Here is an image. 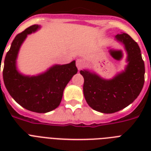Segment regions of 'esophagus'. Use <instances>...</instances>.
<instances>
[{"instance_id":"34e87169","label":"esophagus","mask_w":151,"mask_h":151,"mask_svg":"<svg viewBox=\"0 0 151 151\" xmlns=\"http://www.w3.org/2000/svg\"><path fill=\"white\" fill-rule=\"evenodd\" d=\"M76 65H77V67H78V70H81L83 66H85V62L84 60L81 59H77V62H76Z\"/></svg>"}]
</instances>
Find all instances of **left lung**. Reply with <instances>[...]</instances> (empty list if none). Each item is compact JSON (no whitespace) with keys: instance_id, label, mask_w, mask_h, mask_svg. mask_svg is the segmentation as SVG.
<instances>
[{"instance_id":"left-lung-1","label":"left lung","mask_w":151,"mask_h":151,"mask_svg":"<svg viewBox=\"0 0 151 151\" xmlns=\"http://www.w3.org/2000/svg\"><path fill=\"white\" fill-rule=\"evenodd\" d=\"M115 39L127 52L128 64L124 71L110 80L88 70L80 71L84 78L85 100L93 110L104 114H113L128 106L138 97L144 85L145 66L138 44L124 33L116 35Z\"/></svg>"}]
</instances>
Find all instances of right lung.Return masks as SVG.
Segmentation results:
<instances>
[{"label": "right lung", "instance_id": "add662e5", "mask_svg": "<svg viewBox=\"0 0 151 151\" xmlns=\"http://www.w3.org/2000/svg\"><path fill=\"white\" fill-rule=\"evenodd\" d=\"M40 27L33 25L16 35L4 59L3 79L8 93L20 106L33 112L47 113L59 106L64 88L78 73V68L73 60L68 64L54 65L37 76L23 75L18 71L16 59L20 47L27 35Z\"/></svg>", "mask_w": 151, "mask_h": 151}]
</instances>
